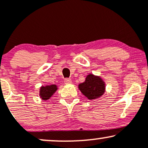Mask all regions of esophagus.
<instances>
[{"label":"esophagus","instance_id":"esophagus-1","mask_svg":"<svg viewBox=\"0 0 148 148\" xmlns=\"http://www.w3.org/2000/svg\"><path fill=\"white\" fill-rule=\"evenodd\" d=\"M64 83H65L66 84H72V80L70 79H68V78H67V79H64Z\"/></svg>","mask_w":148,"mask_h":148}]
</instances>
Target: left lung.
Instances as JSON below:
<instances>
[{
  "instance_id": "8db88e82",
  "label": "left lung",
  "mask_w": 148,
  "mask_h": 148,
  "mask_svg": "<svg viewBox=\"0 0 148 148\" xmlns=\"http://www.w3.org/2000/svg\"><path fill=\"white\" fill-rule=\"evenodd\" d=\"M79 88L88 99H95L104 93L105 83L99 76L90 74L86 76L84 83L79 85Z\"/></svg>"
}]
</instances>
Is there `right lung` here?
Listing matches in <instances>:
<instances>
[{
    "mask_svg": "<svg viewBox=\"0 0 148 148\" xmlns=\"http://www.w3.org/2000/svg\"><path fill=\"white\" fill-rule=\"evenodd\" d=\"M58 88L56 85H51V86H42L40 88V96L43 100H47L54 94L57 90Z\"/></svg>",
    "mask_w": 148,
    "mask_h": 148,
    "instance_id": "obj_1",
    "label": "right lung"
}]
</instances>
